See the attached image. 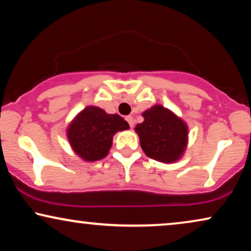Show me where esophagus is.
Returning a JSON list of instances; mask_svg holds the SVG:
<instances>
[{
	"label": "esophagus",
	"mask_w": 251,
	"mask_h": 251,
	"mask_svg": "<svg viewBox=\"0 0 251 251\" xmlns=\"http://www.w3.org/2000/svg\"><path fill=\"white\" fill-rule=\"evenodd\" d=\"M125 120H126V122L128 123L129 127H133V118H132L131 116H127V117H125Z\"/></svg>",
	"instance_id": "esophagus-1"
}]
</instances>
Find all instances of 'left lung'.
Listing matches in <instances>:
<instances>
[{
	"mask_svg": "<svg viewBox=\"0 0 251 251\" xmlns=\"http://www.w3.org/2000/svg\"><path fill=\"white\" fill-rule=\"evenodd\" d=\"M142 116L145 122L138 124L135 131L146 155L159 162H176L186 148V124L160 105L152 106Z\"/></svg>",
	"mask_w": 251,
	"mask_h": 251,
	"instance_id": "1",
	"label": "left lung"
}]
</instances>
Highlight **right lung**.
I'll use <instances>...</instances> for the list:
<instances>
[{
	"label": "right lung",
	"mask_w": 251,
	"mask_h": 251,
	"mask_svg": "<svg viewBox=\"0 0 251 251\" xmlns=\"http://www.w3.org/2000/svg\"><path fill=\"white\" fill-rule=\"evenodd\" d=\"M128 127L119 115H108L98 106H88L70 125L68 138L81 158L94 162L108 155L113 134Z\"/></svg>",
	"instance_id": "right-lung-1"
}]
</instances>
